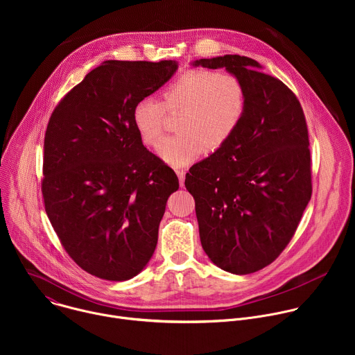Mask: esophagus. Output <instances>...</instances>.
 <instances>
[{"instance_id": "34e87169", "label": "esophagus", "mask_w": 355, "mask_h": 355, "mask_svg": "<svg viewBox=\"0 0 355 355\" xmlns=\"http://www.w3.org/2000/svg\"><path fill=\"white\" fill-rule=\"evenodd\" d=\"M185 170H177V175H178V180H180V185L184 187V181H185Z\"/></svg>"}]
</instances>
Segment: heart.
I'll list each match as a JSON object with an SVG mask.
<instances>
[{
	"mask_svg": "<svg viewBox=\"0 0 355 355\" xmlns=\"http://www.w3.org/2000/svg\"><path fill=\"white\" fill-rule=\"evenodd\" d=\"M163 101L146 96L132 110V123L140 139L155 146L163 136L166 108L182 114L177 135L157 147L159 157L180 168L195 163L202 155L222 148L243 122L247 92L240 78L211 70H188L163 89Z\"/></svg>",
	"mask_w": 355,
	"mask_h": 355,
	"instance_id": "1",
	"label": "heart"
}]
</instances>
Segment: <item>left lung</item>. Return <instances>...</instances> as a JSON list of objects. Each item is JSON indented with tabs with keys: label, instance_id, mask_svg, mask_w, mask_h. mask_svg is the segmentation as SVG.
Here are the masks:
<instances>
[{
	"label": "left lung",
	"instance_id": "8db88e82",
	"mask_svg": "<svg viewBox=\"0 0 355 355\" xmlns=\"http://www.w3.org/2000/svg\"><path fill=\"white\" fill-rule=\"evenodd\" d=\"M244 84L247 108L232 139L193 164L200 244L223 271L245 275L271 264L291 241L312 196L308 126L295 94L245 56L199 59Z\"/></svg>",
	"mask_w": 355,
	"mask_h": 355
}]
</instances>
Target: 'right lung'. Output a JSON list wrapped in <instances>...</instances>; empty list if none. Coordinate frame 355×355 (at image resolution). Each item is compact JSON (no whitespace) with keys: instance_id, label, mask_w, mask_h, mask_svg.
<instances>
[{"instance_id":"1","label":"right lung","mask_w":355,"mask_h":355,"mask_svg":"<svg viewBox=\"0 0 355 355\" xmlns=\"http://www.w3.org/2000/svg\"><path fill=\"white\" fill-rule=\"evenodd\" d=\"M175 60H105L50 116L42 193L69 256L88 274L128 281L156 250L175 173L143 146L132 123L139 99L163 87Z\"/></svg>"}]
</instances>
